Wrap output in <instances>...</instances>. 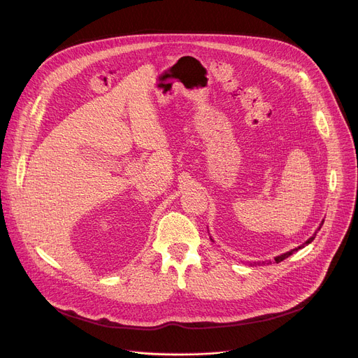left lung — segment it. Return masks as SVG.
I'll list each match as a JSON object with an SVG mask.
<instances>
[{
  "instance_id": "8db88e82",
  "label": "left lung",
  "mask_w": 358,
  "mask_h": 358,
  "mask_svg": "<svg viewBox=\"0 0 358 358\" xmlns=\"http://www.w3.org/2000/svg\"><path fill=\"white\" fill-rule=\"evenodd\" d=\"M320 229H321V227H320ZM315 236H317V233H315V234H314L313 237H309V239H308V241H306V242H305V243H303L302 246H298V248H295V249H292V250H289V252H287V253H283V255H280V256H276V257H275V262H276V264H279V262H282L283 259H287V257H289V256H291V255H292L294 252H298V250H299V249H302V248H303L305 245H308V243H311V242H313V241L315 239ZM264 264H265V262H264Z\"/></svg>"
}]
</instances>
